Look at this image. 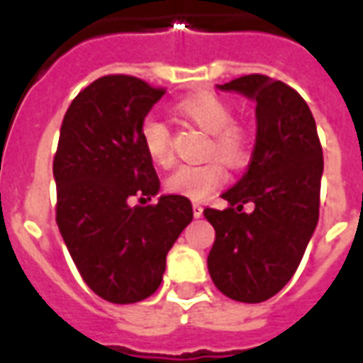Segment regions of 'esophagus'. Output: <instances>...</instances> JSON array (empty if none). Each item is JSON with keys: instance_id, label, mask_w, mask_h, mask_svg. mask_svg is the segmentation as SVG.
<instances>
[{"instance_id": "1", "label": "esophagus", "mask_w": 363, "mask_h": 363, "mask_svg": "<svg viewBox=\"0 0 363 363\" xmlns=\"http://www.w3.org/2000/svg\"><path fill=\"white\" fill-rule=\"evenodd\" d=\"M192 211H194V217L200 218L201 215H203V207H201L200 203H192Z\"/></svg>"}]
</instances>
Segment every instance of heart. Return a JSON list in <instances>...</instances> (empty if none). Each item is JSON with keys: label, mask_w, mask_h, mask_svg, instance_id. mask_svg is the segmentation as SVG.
<instances>
[{"label": "heart", "mask_w": 363, "mask_h": 363, "mask_svg": "<svg viewBox=\"0 0 363 363\" xmlns=\"http://www.w3.org/2000/svg\"><path fill=\"white\" fill-rule=\"evenodd\" d=\"M177 112L206 133H211L207 154L217 156L228 167H242L247 162L251 138L247 129L234 123V112L230 104L213 93H198L177 102ZM140 140L146 156L160 167H167L173 162L171 133L165 123L148 118L140 127ZM218 160L203 163H184L179 165L167 179L165 188L171 194L184 196L190 200H203L213 190L226 181V171Z\"/></svg>", "instance_id": "b5f03b06"}]
</instances>
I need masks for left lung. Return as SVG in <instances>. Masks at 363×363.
<instances>
[{"mask_svg":"<svg viewBox=\"0 0 363 363\" xmlns=\"http://www.w3.org/2000/svg\"><path fill=\"white\" fill-rule=\"evenodd\" d=\"M217 89L255 102L257 137L245 175L223 194L228 207L203 211L215 228L207 268L226 297L262 303L291 280L316 230L322 145L308 104L284 82L251 74ZM249 201L256 209L243 213Z\"/></svg>","mask_w":363,"mask_h":363,"instance_id":"8db88e82","label":"left lung"}]
</instances>
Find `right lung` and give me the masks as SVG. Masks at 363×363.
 Wrapping results in <instances>:
<instances>
[{
	"mask_svg": "<svg viewBox=\"0 0 363 363\" xmlns=\"http://www.w3.org/2000/svg\"><path fill=\"white\" fill-rule=\"evenodd\" d=\"M165 91L133 76H104L72 101L52 162L57 225L83 281L116 304L138 303L162 284L165 257L190 225L192 203L160 192L140 140L143 121Z\"/></svg>",
	"mask_w": 363,
	"mask_h": 363,
	"instance_id": "1",
	"label": "right lung"
}]
</instances>
